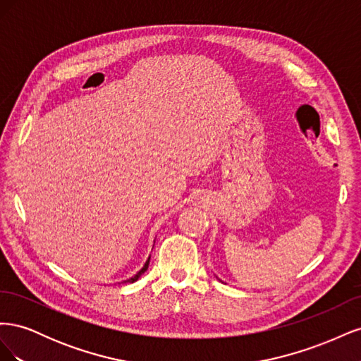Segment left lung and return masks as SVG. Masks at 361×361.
<instances>
[{"mask_svg":"<svg viewBox=\"0 0 361 361\" xmlns=\"http://www.w3.org/2000/svg\"><path fill=\"white\" fill-rule=\"evenodd\" d=\"M218 280H220V279H218Z\"/></svg>","mask_w":361,"mask_h":361,"instance_id":"obj_1","label":"left lung"}]
</instances>
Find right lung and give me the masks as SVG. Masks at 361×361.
Instances as JSON below:
<instances>
[{
	"label": "right lung",
	"instance_id": "add662e5",
	"mask_svg": "<svg viewBox=\"0 0 361 361\" xmlns=\"http://www.w3.org/2000/svg\"><path fill=\"white\" fill-rule=\"evenodd\" d=\"M149 262H150V257L146 260V264H145V267L141 268L137 274L134 276V277H130V279H128V280H125V283H134V281H137L140 277H141V274H145V272L147 271V268H149Z\"/></svg>",
	"mask_w": 361,
	"mask_h": 361
}]
</instances>
